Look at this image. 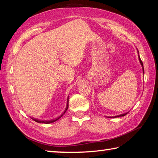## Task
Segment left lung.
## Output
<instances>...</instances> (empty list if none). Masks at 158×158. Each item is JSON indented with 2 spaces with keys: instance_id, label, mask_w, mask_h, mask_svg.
I'll return each mask as SVG.
<instances>
[{
  "instance_id": "obj_1",
  "label": "left lung",
  "mask_w": 158,
  "mask_h": 158,
  "mask_svg": "<svg viewBox=\"0 0 158 158\" xmlns=\"http://www.w3.org/2000/svg\"><path fill=\"white\" fill-rule=\"evenodd\" d=\"M139 61H140V63H141V66H142V68H143V73H144V69H143V63H142V61H141V58H140V57H139ZM127 113H125V114H121V115H119V116H113V118H116V117H120V116H125V115H126ZM110 118H112V117H110Z\"/></svg>"
}]
</instances>
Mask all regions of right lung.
I'll list each match as a JSON object with an SVG mask.
<instances>
[{
    "instance_id": "1",
    "label": "right lung",
    "mask_w": 158,
    "mask_h": 158,
    "mask_svg": "<svg viewBox=\"0 0 158 158\" xmlns=\"http://www.w3.org/2000/svg\"><path fill=\"white\" fill-rule=\"evenodd\" d=\"M68 104H67V106H66V109H65V111H64L63 113L62 114H61L59 117L57 118H56V119H53V120H50V121H40V120L35 119V118H32V119H33V121H35V122H37V123H45V124H49V123H53V122L56 121L57 120H58V119L62 117V116H63V114L65 113V111H67V109H68Z\"/></svg>"
}]
</instances>
